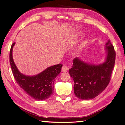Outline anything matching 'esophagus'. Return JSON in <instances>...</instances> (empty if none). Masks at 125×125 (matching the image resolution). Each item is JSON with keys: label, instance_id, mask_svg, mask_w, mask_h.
<instances>
[{"label": "esophagus", "instance_id": "esophagus-1", "mask_svg": "<svg viewBox=\"0 0 125 125\" xmlns=\"http://www.w3.org/2000/svg\"><path fill=\"white\" fill-rule=\"evenodd\" d=\"M69 67H68L67 66H66V65H64V66H63L62 67V70L63 71L67 72V71H68L69 70Z\"/></svg>", "mask_w": 125, "mask_h": 125}]
</instances>
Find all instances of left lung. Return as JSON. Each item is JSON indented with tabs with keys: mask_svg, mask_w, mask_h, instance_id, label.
<instances>
[{
	"mask_svg": "<svg viewBox=\"0 0 125 125\" xmlns=\"http://www.w3.org/2000/svg\"><path fill=\"white\" fill-rule=\"evenodd\" d=\"M105 47L107 52L106 60L101 65H89L78 58L73 59L69 73L74 81V94L79 99L90 100L95 97L105 89L110 82L116 52L110 40L108 41Z\"/></svg>",
	"mask_w": 125,
	"mask_h": 125,
	"instance_id": "obj_1",
	"label": "left lung"
}]
</instances>
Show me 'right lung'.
<instances>
[{
    "label": "right lung",
    "instance_id": "obj_1",
    "mask_svg": "<svg viewBox=\"0 0 125 125\" xmlns=\"http://www.w3.org/2000/svg\"><path fill=\"white\" fill-rule=\"evenodd\" d=\"M15 44L11 45L9 61L14 78L17 83L34 99L45 100L53 94L54 83L55 78L60 73L62 65H58L48 67L42 73L34 76H27L21 73L15 65L12 58V48Z\"/></svg>",
    "mask_w": 125,
    "mask_h": 125
}]
</instances>
